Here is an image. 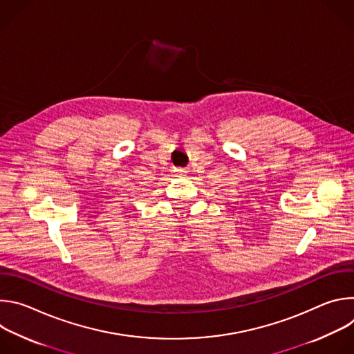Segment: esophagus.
<instances>
[{"instance_id": "1", "label": "esophagus", "mask_w": 354, "mask_h": 354, "mask_svg": "<svg viewBox=\"0 0 354 354\" xmlns=\"http://www.w3.org/2000/svg\"><path fill=\"white\" fill-rule=\"evenodd\" d=\"M185 174H186V171H185V169H178V175H182V176H183Z\"/></svg>"}]
</instances>
